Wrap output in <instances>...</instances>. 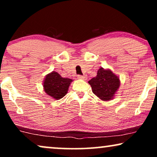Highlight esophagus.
Returning <instances> with one entry per match:
<instances>
[{
	"label": "esophagus",
	"mask_w": 157,
	"mask_h": 157,
	"mask_svg": "<svg viewBox=\"0 0 157 157\" xmlns=\"http://www.w3.org/2000/svg\"><path fill=\"white\" fill-rule=\"evenodd\" d=\"M77 78L79 80H86L87 77L85 75H77Z\"/></svg>",
	"instance_id": "1"
}]
</instances>
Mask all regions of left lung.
Masks as SVG:
<instances>
[{
  "instance_id": "1",
  "label": "left lung",
  "mask_w": 157,
  "mask_h": 157,
  "mask_svg": "<svg viewBox=\"0 0 157 157\" xmlns=\"http://www.w3.org/2000/svg\"><path fill=\"white\" fill-rule=\"evenodd\" d=\"M93 93L102 101H110L114 98L120 85L118 76L110 69L101 67L97 72L96 77L88 81Z\"/></svg>"
}]
</instances>
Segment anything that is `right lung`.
Wrapping results in <instances>:
<instances>
[{"label": "right lung", "instance_id": "add662e5", "mask_svg": "<svg viewBox=\"0 0 157 157\" xmlns=\"http://www.w3.org/2000/svg\"><path fill=\"white\" fill-rule=\"evenodd\" d=\"M72 82V79L64 78L58 72L53 71L45 76L43 80V89L49 96L59 100L67 94Z\"/></svg>", "mask_w": 157, "mask_h": 157}]
</instances>
